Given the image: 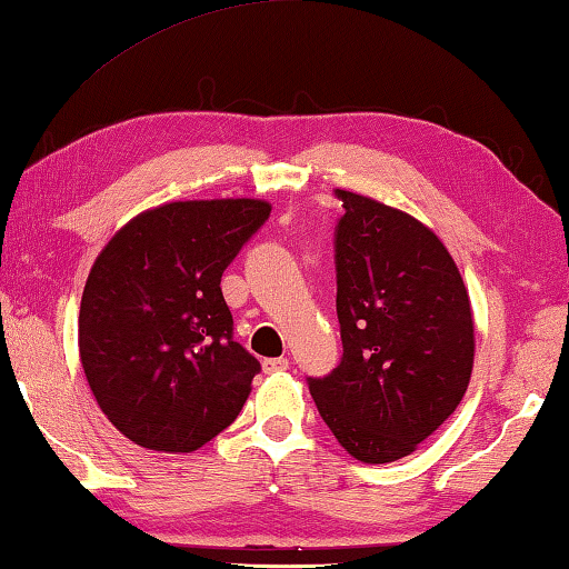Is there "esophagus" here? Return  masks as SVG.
<instances>
[{"label":"esophagus","mask_w":569,"mask_h":569,"mask_svg":"<svg viewBox=\"0 0 569 569\" xmlns=\"http://www.w3.org/2000/svg\"><path fill=\"white\" fill-rule=\"evenodd\" d=\"M287 368H290V360H287V358H267L262 362V370L264 372H282Z\"/></svg>","instance_id":"esophagus-1"}]
</instances>
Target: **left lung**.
<instances>
[{
    "mask_svg": "<svg viewBox=\"0 0 569 569\" xmlns=\"http://www.w3.org/2000/svg\"><path fill=\"white\" fill-rule=\"evenodd\" d=\"M342 358L307 378L342 449L388 463L413 453L467 393L473 320L463 279L441 239L408 213L335 189Z\"/></svg>",
    "mask_w": 569,
    "mask_h": 569,
    "instance_id": "1",
    "label": "left lung"
}]
</instances>
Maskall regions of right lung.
I'll use <instances>...</instances> for the list:
<instances>
[{"mask_svg": "<svg viewBox=\"0 0 569 569\" xmlns=\"http://www.w3.org/2000/svg\"><path fill=\"white\" fill-rule=\"evenodd\" d=\"M267 201H173L100 251L80 302V360L100 411L151 451L189 453L234 423L262 366L234 340L221 274Z\"/></svg>", "mask_w": 569, "mask_h": 569, "instance_id": "add662e5", "label": "right lung"}]
</instances>
